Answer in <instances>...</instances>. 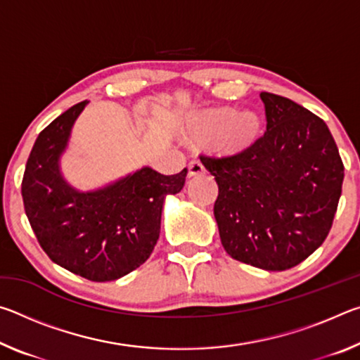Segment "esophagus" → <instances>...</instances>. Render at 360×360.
<instances>
[{"label": "esophagus", "instance_id": "1", "mask_svg": "<svg viewBox=\"0 0 360 360\" xmlns=\"http://www.w3.org/2000/svg\"><path fill=\"white\" fill-rule=\"evenodd\" d=\"M205 172L206 169L200 160H192L188 163V176H198V174H203Z\"/></svg>", "mask_w": 360, "mask_h": 360}]
</instances>
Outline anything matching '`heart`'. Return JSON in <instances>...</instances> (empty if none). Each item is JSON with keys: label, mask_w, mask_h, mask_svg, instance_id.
Segmentation results:
<instances>
[{"label": "heart", "mask_w": 360, "mask_h": 360, "mask_svg": "<svg viewBox=\"0 0 360 360\" xmlns=\"http://www.w3.org/2000/svg\"><path fill=\"white\" fill-rule=\"evenodd\" d=\"M192 131L198 138H214L219 149L240 150L254 143L260 130V120L254 112H235L233 109H211L195 115Z\"/></svg>", "instance_id": "b5f03b06"}]
</instances>
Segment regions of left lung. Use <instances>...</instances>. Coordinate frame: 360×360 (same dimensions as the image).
<instances>
[{
	"instance_id": "obj_1",
	"label": "left lung",
	"mask_w": 360,
	"mask_h": 360,
	"mask_svg": "<svg viewBox=\"0 0 360 360\" xmlns=\"http://www.w3.org/2000/svg\"><path fill=\"white\" fill-rule=\"evenodd\" d=\"M266 130L236 154L200 155L214 176L222 246L230 257L283 271L327 238L345 167L326 122L295 101L262 92Z\"/></svg>"
}]
</instances>
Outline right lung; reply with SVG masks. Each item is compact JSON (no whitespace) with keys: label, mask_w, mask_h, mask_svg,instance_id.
Instances as JSON below:
<instances>
[{"label":"right lung","mask_w":360,"mask_h":360,"mask_svg":"<svg viewBox=\"0 0 360 360\" xmlns=\"http://www.w3.org/2000/svg\"><path fill=\"white\" fill-rule=\"evenodd\" d=\"M87 101L71 106L36 138L22 179L30 225L60 266L95 283L129 275L149 259L160 235L163 197L184 187L187 168L165 176L150 168L81 193L58 172V157Z\"/></svg>","instance_id":"add662e5"}]
</instances>
